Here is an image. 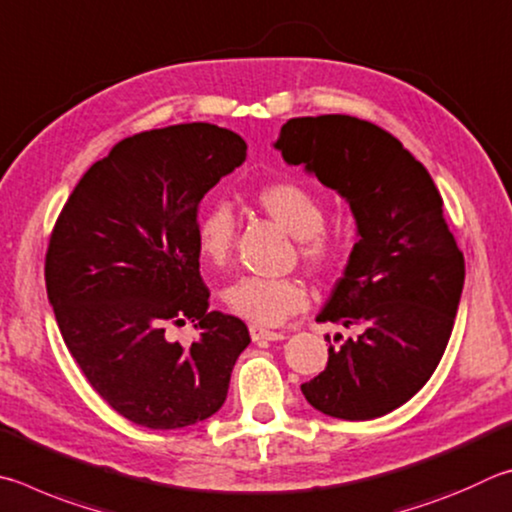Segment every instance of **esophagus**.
<instances>
[{"mask_svg":"<svg viewBox=\"0 0 512 512\" xmlns=\"http://www.w3.org/2000/svg\"><path fill=\"white\" fill-rule=\"evenodd\" d=\"M249 335L254 342H279V339H285L283 333H274V330H267L261 326H251Z\"/></svg>","mask_w":512,"mask_h":512,"instance_id":"obj_1","label":"esophagus"}]
</instances>
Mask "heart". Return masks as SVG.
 Returning a JSON list of instances; mask_svg holds the SVG:
<instances>
[{"label": "heart", "mask_w": 512, "mask_h": 512, "mask_svg": "<svg viewBox=\"0 0 512 512\" xmlns=\"http://www.w3.org/2000/svg\"><path fill=\"white\" fill-rule=\"evenodd\" d=\"M256 204L301 242V258L312 267H326L335 258V242L324 231L326 213L319 195L299 182H274L258 188ZM197 251L206 263L222 267L236 240V218L227 204H213L197 222ZM224 303L238 317L261 326L283 324L308 306V292L297 279L240 276L224 290Z\"/></svg>", "instance_id": "heart-1"}]
</instances>
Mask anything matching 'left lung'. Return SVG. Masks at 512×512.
I'll list each match as a JSON object with an SVG mask.
<instances>
[{
    "label": "left lung",
    "instance_id": "8db88e82",
    "mask_svg": "<svg viewBox=\"0 0 512 512\" xmlns=\"http://www.w3.org/2000/svg\"><path fill=\"white\" fill-rule=\"evenodd\" d=\"M274 148L333 188L355 218L346 270L317 321L360 335L330 344L328 366L301 391L326 416L380 418L432 378L459 310L465 263L441 193L396 137L355 116L290 119Z\"/></svg>",
    "mask_w": 512,
    "mask_h": 512
}]
</instances>
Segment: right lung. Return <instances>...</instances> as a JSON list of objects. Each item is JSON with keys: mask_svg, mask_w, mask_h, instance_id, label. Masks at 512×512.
<instances>
[{"mask_svg": "<svg viewBox=\"0 0 512 512\" xmlns=\"http://www.w3.org/2000/svg\"><path fill=\"white\" fill-rule=\"evenodd\" d=\"M247 159L240 134L179 123L123 139L87 170L51 233L44 279L60 335L114 411L148 429L200 423L227 400L249 330L209 310L202 197ZM194 321L191 347L165 328Z\"/></svg>", "mask_w": 512, "mask_h": 512, "instance_id": "1", "label": "right lung"}]
</instances>
